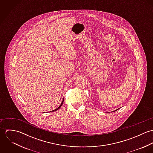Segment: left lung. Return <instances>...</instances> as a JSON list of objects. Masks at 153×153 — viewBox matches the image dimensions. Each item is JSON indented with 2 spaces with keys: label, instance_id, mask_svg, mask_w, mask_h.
<instances>
[{
  "label": "left lung",
  "instance_id": "8db88e82",
  "mask_svg": "<svg viewBox=\"0 0 153 153\" xmlns=\"http://www.w3.org/2000/svg\"><path fill=\"white\" fill-rule=\"evenodd\" d=\"M118 109H119V108H118V109H116V110H115V111H112V112H114V111H117V110H118Z\"/></svg>",
  "mask_w": 153,
  "mask_h": 153
}]
</instances>
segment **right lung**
<instances>
[{"mask_svg": "<svg viewBox=\"0 0 153 153\" xmlns=\"http://www.w3.org/2000/svg\"><path fill=\"white\" fill-rule=\"evenodd\" d=\"M64 99H63V100H62V103H61V104L57 108H56L55 109H54V110H52V111H50V112H53V111H56V110H58V109H59L61 107V106L62 105V104H63V102H64Z\"/></svg>", "mask_w": 153, "mask_h": 153, "instance_id": "right-lung-1", "label": "right lung"}]
</instances>
